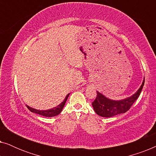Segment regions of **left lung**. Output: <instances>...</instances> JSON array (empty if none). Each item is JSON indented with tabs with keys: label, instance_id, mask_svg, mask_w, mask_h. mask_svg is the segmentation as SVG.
I'll use <instances>...</instances> for the list:
<instances>
[{
	"label": "left lung",
	"instance_id": "obj_1",
	"mask_svg": "<svg viewBox=\"0 0 156 156\" xmlns=\"http://www.w3.org/2000/svg\"><path fill=\"white\" fill-rule=\"evenodd\" d=\"M144 82L145 78L144 79L140 88L135 94H133L131 97L121 100L108 99L97 91V97L94 101L92 102L94 110L99 116L106 117V118L126 113L128 110H129L131 106L133 105V104L139 97L143 87H144Z\"/></svg>",
	"mask_w": 156,
	"mask_h": 156
}]
</instances>
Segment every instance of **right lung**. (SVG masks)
Listing matches in <instances>:
<instances>
[{"label":"right lung","instance_id":"add662e5","mask_svg":"<svg viewBox=\"0 0 156 156\" xmlns=\"http://www.w3.org/2000/svg\"><path fill=\"white\" fill-rule=\"evenodd\" d=\"M69 94H68L66 96L65 99H64V101L62 102L61 104H59L58 106H55V107H54V108H50V109L38 110V109H36V108L30 107V106L27 105H26V106H27V108H28V109L31 112L35 113V114H40V115H41V116H44L46 117L55 116H57V115L60 114L62 111L64 106H65V105L66 101H67V98L69 97Z\"/></svg>","mask_w":156,"mask_h":156}]
</instances>
